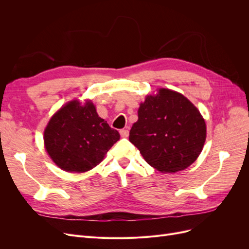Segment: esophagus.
I'll use <instances>...</instances> for the list:
<instances>
[{
	"mask_svg": "<svg viewBox=\"0 0 249 249\" xmlns=\"http://www.w3.org/2000/svg\"><path fill=\"white\" fill-rule=\"evenodd\" d=\"M120 136H122L123 138H126V137H129V130H126V129H123V130H120Z\"/></svg>",
	"mask_w": 249,
	"mask_h": 249,
	"instance_id": "obj_1",
	"label": "esophagus"
}]
</instances>
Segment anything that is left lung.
<instances>
[{
  "label": "left lung",
  "instance_id": "left-lung-1",
  "mask_svg": "<svg viewBox=\"0 0 249 249\" xmlns=\"http://www.w3.org/2000/svg\"><path fill=\"white\" fill-rule=\"evenodd\" d=\"M206 138L207 124L199 110L182 93L158 88L140 103L129 139L150 166L175 173L196 161Z\"/></svg>",
  "mask_w": 249,
  "mask_h": 249
}]
</instances>
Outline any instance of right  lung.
Masks as SVG:
<instances>
[{
  "mask_svg": "<svg viewBox=\"0 0 249 249\" xmlns=\"http://www.w3.org/2000/svg\"><path fill=\"white\" fill-rule=\"evenodd\" d=\"M120 138L97 114L91 100H71L50 118L43 132L49 157L59 168L83 173L99 165Z\"/></svg>",
  "mask_w": 249,
  "mask_h": 249,
  "instance_id": "right-lung-1",
  "label": "right lung"
}]
</instances>
